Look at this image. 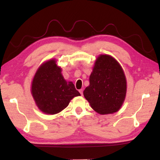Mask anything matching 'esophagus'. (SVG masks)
<instances>
[{
	"label": "esophagus",
	"mask_w": 160,
	"mask_h": 160,
	"mask_svg": "<svg viewBox=\"0 0 160 160\" xmlns=\"http://www.w3.org/2000/svg\"><path fill=\"white\" fill-rule=\"evenodd\" d=\"M79 92L80 93L81 95H82V94H83V90H82V89H81V90H79Z\"/></svg>",
	"instance_id": "1"
}]
</instances>
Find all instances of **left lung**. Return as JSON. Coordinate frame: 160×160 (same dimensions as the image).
<instances>
[{
	"mask_svg": "<svg viewBox=\"0 0 160 160\" xmlns=\"http://www.w3.org/2000/svg\"><path fill=\"white\" fill-rule=\"evenodd\" d=\"M126 90V75L120 63L108 54L99 55L90 76V85L83 92L91 107L102 115L118 112Z\"/></svg>",
	"mask_w": 160,
	"mask_h": 160,
	"instance_id": "8db88e82",
	"label": "left lung"
}]
</instances>
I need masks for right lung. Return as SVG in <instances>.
Returning <instances> with one entry per match:
<instances>
[{"label":"right lung","instance_id":"right-lung-1","mask_svg":"<svg viewBox=\"0 0 160 160\" xmlns=\"http://www.w3.org/2000/svg\"><path fill=\"white\" fill-rule=\"evenodd\" d=\"M55 58L38 68L32 82L31 93L39 109L53 115L63 111L75 97L80 96L72 82L66 81Z\"/></svg>","mask_w":160,"mask_h":160}]
</instances>
